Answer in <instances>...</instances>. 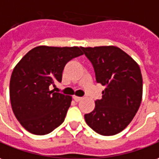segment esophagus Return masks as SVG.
I'll use <instances>...</instances> for the list:
<instances>
[{
	"mask_svg": "<svg viewBox=\"0 0 159 159\" xmlns=\"http://www.w3.org/2000/svg\"><path fill=\"white\" fill-rule=\"evenodd\" d=\"M73 99L76 101V102H79V101H80L82 99L81 97H78V96H73Z\"/></svg>",
	"mask_w": 159,
	"mask_h": 159,
	"instance_id": "obj_1",
	"label": "esophagus"
}]
</instances>
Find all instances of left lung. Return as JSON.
Returning a JSON list of instances; mask_svg holds the SVG:
<instances>
[{
    "mask_svg": "<svg viewBox=\"0 0 159 159\" xmlns=\"http://www.w3.org/2000/svg\"><path fill=\"white\" fill-rule=\"evenodd\" d=\"M92 62L96 81L106 86L95 108L85 114L94 132L111 136L123 131L136 115L142 100L143 79L139 66L114 46L81 48Z\"/></svg>",
    "mask_w": 159,
    "mask_h": 159,
    "instance_id": "left-lung-1",
    "label": "left lung"
}]
</instances>
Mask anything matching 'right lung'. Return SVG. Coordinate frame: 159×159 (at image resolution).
Listing matches in <instances>:
<instances>
[{
  "label": "right lung",
  "mask_w": 159,
  "mask_h": 159,
  "mask_svg": "<svg viewBox=\"0 0 159 159\" xmlns=\"http://www.w3.org/2000/svg\"><path fill=\"white\" fill-rule=\"evenodd\" d=\"M82 54L78 47L39 46L15 66L9 85L11 107L27 131L45 135L64 122L72 97L50 90V86L61 82L66 64Z\"/></svg>",
  "instance_id": "add662e5"
}]
</instances>
